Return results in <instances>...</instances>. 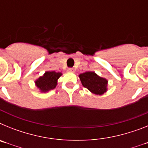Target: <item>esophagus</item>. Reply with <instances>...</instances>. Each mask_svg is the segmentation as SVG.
<instances>
[{
  "label": "esophagus",
  "instance_id": "34e87169",
  "mask_svg": "<svg viewBox=\"0 0 148 148\" xmlns=\"http://www.w3.org/2000/svg\"><path fill=\"white\" fill-rule=\"evenodd\" d=\"M68 71H70V72H73V71H74V70H73V68H68Z\"/></svg>",
  "mask_w": 148,
  "mask_h": 148
}]
</instances>
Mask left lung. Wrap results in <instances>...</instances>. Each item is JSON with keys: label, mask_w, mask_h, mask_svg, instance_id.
<instances>
[{"label": "left lung", "mask_w": 148, "mask_h": 148, "mask_svg": "<svg viewBox=\"0 0 148 148\" xmlns=\"http://www.w3.org/2000/svg\"><path fill=\"white\" fill-rule=\"evenodd\" d=\"M82 85L96 95H102L107 91L108 81L98 76L94 72H86L79 75Z\"/></svg>", "instance_id": "obj_1"}]
</instances>
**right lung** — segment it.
<instances>
[{"instance_id": "obj_1", "label": "right lung", "mask_w": 148, "mask_h": 148, "mask_svg": "<svg viewBox=\"0 0 148 148\" xmlns=\"http://www.w3.org/2000/svg\"><path fill=\"white\" fill-rule=\"evenodd\" d=\"M61 75V73H56L55 71L46 72L43 76L40 77L35 82V84L42 92H47L56 87L58 79Z\"/></svg>"}]
</instances>
